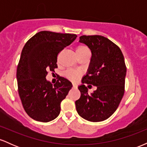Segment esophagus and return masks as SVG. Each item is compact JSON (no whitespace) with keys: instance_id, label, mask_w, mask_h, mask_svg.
I'll return each mask as SVG.
<instances>
[{"instance_id":"34e87169","label":"esophagus","mask_w":147,"mask_h":147,"mask_svg":"<svg viewBox=\"0 0 147 147\" xmlns=\"http://www.w3.org/2000/svg\"><path fill=\"white\" fill-rule=\"evenodd\" d=\"M72 86L73 88H77V85L76 84H72Z\"/></svg>"}]
</instances>
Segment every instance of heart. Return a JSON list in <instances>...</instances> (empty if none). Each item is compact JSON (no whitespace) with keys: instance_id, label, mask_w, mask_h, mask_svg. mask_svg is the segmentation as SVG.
Here are the masks:
<instances>
[{"instance_id":"obj_1","label":"heart","mask_w":147,"mask_h":147,"mask_svg":"<svg viewBox=\"0 0 147 147\" xmlns=\"http://www.w3.org/2000/svg\"><path fill=\"white\" fill-rule=\"evenodd\" d=\"M76 53H77V55H84V54H90V51L86 45H81L76 48ZM65 75L69 79L75 80L79 75V72L72 70H68L65 72Z\"/></svg>"}]
</instances>
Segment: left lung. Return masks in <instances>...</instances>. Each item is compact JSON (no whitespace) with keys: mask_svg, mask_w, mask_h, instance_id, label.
<instances>
[{"mask_svg":"<svg viewBox=\"0 0 147 147\" xmlns=\"http://www.w3.org/2000/svg\"><path fill=\"white\" fill-rule=\"evenodd\" d=\"M79 42L91 50L92 57L86 75L78 86L81 97L75 102L79 115L90 122H102L117 110L124 93L126 67L121 50L106 37L81 36ZM84 83L95 85L92 94ZM91 84V85H90Z\"/></svg>","mask_w":147,"mask_h":147,"instance_id":"left-lung-1","label":"left lung"}]
</instances>
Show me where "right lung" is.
Masks as SVG:
<instances>
[{"instance_id":"obj_1","label":"right lung","mask_w":147,"mask_h":147,"mask_svg":"<svg viewBox=\"0 0 147 147\" xmlns=\"http://www.w3.org/2000/svg\"><path fill=\"white\" fill-rule=\"evenodd\" d=\"M77 36L41 31L23 47L16 71L18 94L25 112L34 120L48 122L59 115L61 102L72 88V83L60 77L52 85L45 77L48 71L57 68L58 54Z\"/></svg>"}]
</instances>
